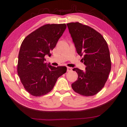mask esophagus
Returning <instances> with one entry per match:
<instances>
[{
  "label": "esophagus",
  "mask_w": 127,
  "mask_h": 127,
  "mask_svg": "<svg viewBox=\"0 0 127 127\" xmlns=\"http://www.w3.org/2000/svg\"><path fill=\"white\" fill-rule=\"evenodd\" d=\"M72 70V68L69 67V66H68V67H67V72H70V71H71Z\"/></svg>",
  "instance_id": "34e87169"
}]
</instances>
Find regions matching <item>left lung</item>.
I'll list each match as a JSON object with an SVG mask.
<instances>
[{"mask_svg":"<svg viewBox=\"0 0 127 127\" xmlns=\"http://www.w3.org/2000/svg\"><path fill=\"white\" fill-rule=\"evenodd\" d=\"M77 53L82 57L86 70L74 68L78 79L72 84L81 95L94 96L103 87L111 70L109 48L103 36L96 30L78 22L66 24Z\"/></svg>","mask_w":127,"mask_h":127,"instance_id":"left-lung-1","label":"left lung"}]
</instances>
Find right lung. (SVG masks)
Returning a JSON list of instances; mask_svg holds the SVG:
<instances>
[{
	"mask_svg": "<svg viewBox=\"0 0 127 127\" xmlns=\"http://www.w3.org/2000/svg\"><path fill=\"white\" fill-rule=\"evenodd\" d=\"M65 24L42 26L23 41L18 55L17 72L26 90L34 96L46 95L53 90L58 78L66 72V67L51 65L45 56H51L66 29Z\"/></svg>",
	"mask_w": 127,
	"mask_h": 127,
	"instance_id": "1",
	"label": "right lung"
}]
</instances>
